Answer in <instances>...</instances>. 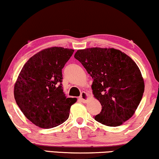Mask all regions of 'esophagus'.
<instances>
[{"mask_svg":"<svg viewBox=\"0 0 159 159\" xmlns=\"http://www.w3.org/2000/svg\"><path fill=\"white\" fill-rule=\"evenodd\" d=\"M88 99H89V95H88V93H86V92H85V91L82 92L81 95H80V100L83 102L85 103L86 102H87Z\"/></svg>","mask_w":159,"mask_h":159,"instance_id":"34e87169","label":"esophagus"}]
</instances>
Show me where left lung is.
<instances>
[{"instance_id": "8db88e82", "label": "left lung", "mask_w": 159, "mask_h": 159, "mask_svg": "<svg viewBox=\"0 0 159 159\" xmlns=\"http://www.w3.org/2000/svg\"><path fill=\"white\" fill-rule=\"evenodd\" d=\"M74 57L93 79V94L102 105L95 120L116 127L131 118L144 91V80L136 62L113 48L77 50Z\"/></svg>"}]
</instances>
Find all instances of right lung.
Listing matches in <instances>:
<instances>
[{"mask_svg":"<svg viewBox=\"0 0 159 159\" xmlns=\"http://www.w3.org/2000/svg\"><path fill=\"white\" fill-rule=\"evenodd\" d=\"M74 52L52 47L25 62L14 88L15 101L23 114L41 128H52L66 121L76 98H67L62 87V69Z\"/></svg>","mask_w":159,"mask_h":159,"instance_id":"obj_1","label":"right lung"}]
</instances>
